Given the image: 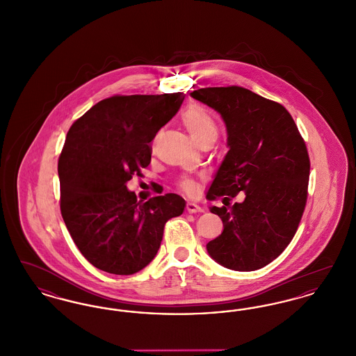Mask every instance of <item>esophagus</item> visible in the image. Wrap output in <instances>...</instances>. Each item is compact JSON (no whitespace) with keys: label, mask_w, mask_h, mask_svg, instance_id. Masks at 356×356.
<instances>
[{"label":"esophagus","mask_w":356,"mask_h":356,"mask_svg":"<svg viewBox=\"0 0 356 356\" xmlns=\"http://www.w3.org/2000/svg\"><path fill=\"white\" fill-rule=\"evenodd\" d=\"M186 211H188L189 213H202L204 209L202 207H199L197 204L188 203L186 204Z\"/></svg>","instance_id":"obj_1"}]
</instances>
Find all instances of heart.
Returning a JSON list of instances; mask_svg holds the SVG:
<instances>
[{"label": "heart", "mask_w": 356, "mask_h": 356, "mask_svg": "<svg viewBox=\"0 0 356 356\" xmlns=\"http://www.w3.org/2000/svg\"><path fill=\"white\" fill-rule=\"evenodd\" d=\"M181 120L189 132L191 137L199 143L203 138L218 136V124L212 115L200 105H189L181 113ZM181 188L186 192L193 191V183L192 180L186 179L180 183Z\"/></svg>", "instance_id": "heart-1"}]
</instances>
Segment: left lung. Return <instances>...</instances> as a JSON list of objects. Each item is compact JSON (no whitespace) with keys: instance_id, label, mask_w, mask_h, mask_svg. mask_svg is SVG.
I'll list each match as a JSON object with an SVG mask.
<instances>
[{"instance_id":"1","label":"left lung","mask_w":356,"mask_h":356,"mask_svg":"<svg viewBox=\"0 0 356 356\" xmlns=\"http://www.w3.org/2000/svg\"><path fill=\"white\" fill-rule=\"evenodd\" d=\"M191 96L216 109L225 121L228 147L207 193L224 229L207 244L208 254L235 271L270 264L295 236L308 196L309 156L287 109L243 86L193 90ZM240 191L243 204L230 205Z\"/></svg>"}]
</instances>
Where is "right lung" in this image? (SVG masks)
Wrapping results in <instances>:
<instances>
[{
  "mask_svg": "<svg viewBox=\"0 0 356 356\" xmlns=\"http://www.w3.org/2000/svg\"><path fill=\"white\" fill-rule=\"evenodd\" d=\"M184 95H115L76 120L58 157L60 209L85 259L102 271L132 275L157 254L165 222L180 216L176 193L138 202L127 181L151 163V141Z\"/></svg>",
  "mask_w": 356,
  "mask_h": 356,
  "instance_id": "obj_1",
  "label": "right lung"
}]
</instances>
